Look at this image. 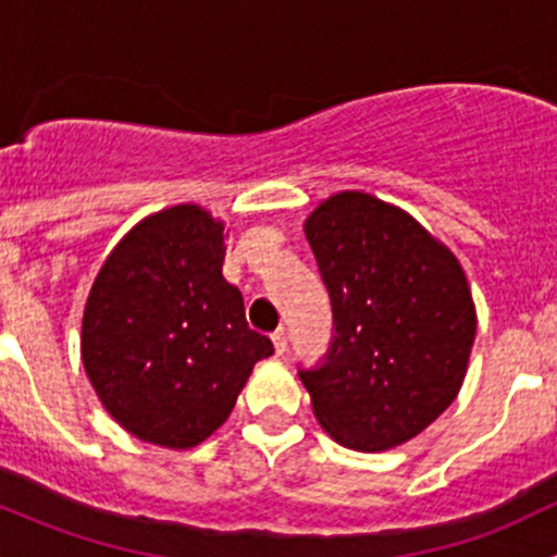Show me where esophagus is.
<instances>
[{
	"instance_id": "1",
	"label": "esophagus",
	"mask_w": 557,
	"mask_h": 557,
	"mask_svg": "<svg viewBox=\"0 0 557 557\" xmlns=\"http://www.w3.org/2000/svg\"><path fill=\"white\" fill-rule=\"evenodd\" d=\"M272 342H274V352H277V356H283V352L288 350V331L280 325V329L272 334Z\"/></svg>"
}]
</instances>
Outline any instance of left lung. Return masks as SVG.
<instances>
[{
	"label": "left lung",
	"instance_id": "obj_1",
	"mask_svg": "<svg viewBox=\"0 0 557 557\" xmlns=\"http://www.w3.org/2000/svg\"><path fill=\"white\" fill-rule=\"evenodd\" d=\"M331 299L329 350L299 377L339 445L377 453L418 436L458 396L476 334L469 283L414 218L345 190L305 223Z\"/></svg>",
	"mask_w": 557,
	"mask_h": 557
}]
</instances>
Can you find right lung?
I'll list each match as a JSON object with an SVG mask.
<instances>
[{"label":"right lung","instance_id":"1","mask_svg":"<svg viewBox=\"0 0 557 557\" xmlns=\"http://www.w3.org/2000/svg\"><path fill=\"white\" fill-rule=\"evenodd\" d=\"M223 226L194 205L145 218L110 252L83 314V367L107 412L153 445L185 450L232 414L274 352L223 277Z\"/></svg>","mask_w":557,"mask_h":557}]
</instances>
